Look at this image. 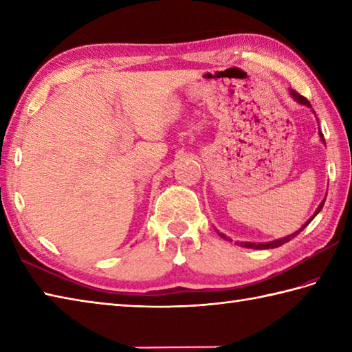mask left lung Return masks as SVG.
Here are the masks:
<instances>
[{"instance_id": "left-lung-1", "label": "left lung", "mask_w": 352, "mask_h": 352, "mask_svg": "<svg viewBox=\"0 0 352 352\" xmlns=\"http://www.w3.org/2000/svg\"><path fill=\"white\" fill-rule=\"evenodd\" d=\"M290 95L292 96H294V98L298 101V102H300V104H304V106H309V107H311L310 106V102H309V100L307 98H304V96L302 95H300V94H298V92H295V91H292V89H290ZM319 136H320V140H322L324 142V144H325V139H324V134L322 133H320L319 131ZM324 203H325V199L322 201V203H320L319 204V207H318V210L315 212V214H313L311 216V218L307 221V222H305L304 223V226L300 228V230H298V231H295V233L294 234H289V236H286V237H283V239H276V241H272V242H266V243H254V242H241V246H243V248H252V250H271V248H278V246H281L283 243H287L289 241H292V239H294L296 234H300L301 233V231L305 228V227H307L309 226V223L313 221V218H315V216L320 212V210H322V207H324ZM219 236L221 237H223V239H227L226 236H223L222 233H219Z\"/></svg>"}]
</instances>
